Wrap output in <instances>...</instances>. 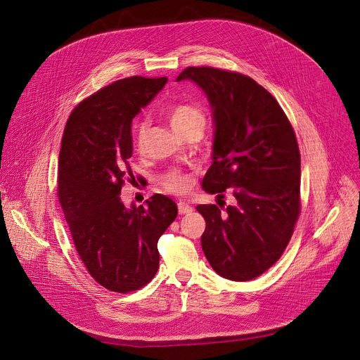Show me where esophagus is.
I'll return each instance as SVG.
<instances>
[{"mask_svg": "<svg viewBox=\"0 0 360 360\" xmlns=\"http://www.w3.org/2000/svg\"><path fill=\"white\" fill-rule=\"evenodd\" d=\"M178 212H179V214H188V213L193 212V207L188 205V204L184 202V201H179V202H178Z\"/></svg>", "mask_w": 360, "mask_h": 360, "instance_id": "34e87169", "label": "esophagus"}]
</instances>
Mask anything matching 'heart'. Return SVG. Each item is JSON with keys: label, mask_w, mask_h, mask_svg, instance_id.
I'll use <instances>...</instances> for the list:
<instances>
[{"label": "heart", "mask_w": 360, "mask_h": 360, "mask_svg": "<svg viewBox=\"0 0 360 360\" xmlns=\"http://www.w3.org/2000/svg\"><path fill=\"white\" fill-rule=\"evenodd\" d=\"M170 124L179 132L181 136L186 134L188 131L194 128H204L205 117L204 112L191 103H174L166 109ZM147 134V124L144 121L139 122L134 127V143L139 148L143 147ZM160 184L167 193L172 194H185L191 186V178L178 169H170L169 172L162 175Z\"/></svg>", "instance_id": "1"}]
</instances>
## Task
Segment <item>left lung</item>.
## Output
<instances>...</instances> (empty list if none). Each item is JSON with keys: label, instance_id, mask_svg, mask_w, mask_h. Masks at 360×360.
Instances as JSON below:
<instances>
[{"label": "left lung", "instance_id": "obj_1", "mask_svg": "<svg viewBox=\"0 0 360 360\" xmlns=\"http://www.w3.org/2000/svg\"><path fill=\"white\" fill-rule=\"evenodd\" d=\"M195 82L209 98L216 136L202 188L224 201L197 205L205 219L201 247L224 278L248 281L285 252L300 214V153L293 127L270 91L248 75L186 67L178 82Z\"/></svg>", "mask_w": 360, "mask_h": 360}]
</instances>
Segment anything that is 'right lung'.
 Returning <instances> with one entry per match:
<instances>
[{"label":"right lung","mask_w":360,"mask_h":360,"mask_svg":"<svg viewBox=\"0 0 360 360\" xmlns=\"http://www.w3.org/2000/svg\"><path fill=\"white\" fill-rule=\"evenodd\" d=\"M167 77L113 82L83 99L67 120L58 158V200L75 251L89 274L110 292L129 293L159 269L158 240L176 219V204L155 194L127 210L125 182H136L131 122Z\"/></svg>","instance_id":"obj_1"}]
</instances>
